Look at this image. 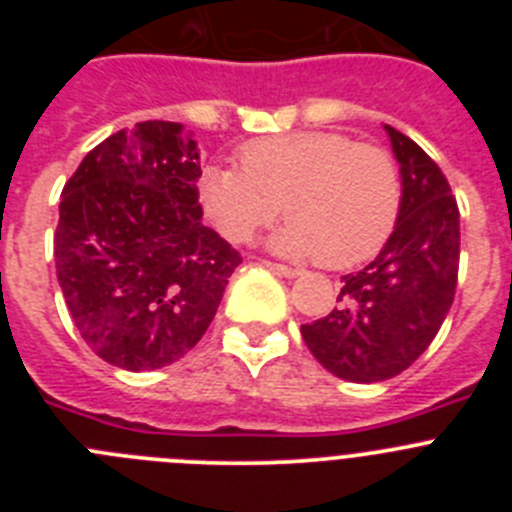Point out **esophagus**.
<instances>
[{
  "instance_id": "1",
  "label": "esophagus",
  "mask_w": 512,
  "mask_h": 512,
  "mask_svg": "<svg viewBox=\"0 0 512 512\" xmlns=\"http://www.w3.org/2000/svg\"><path fill=\"white\" fill-rule=\"evenodd\" d=\"M266 266H269V269L274 271V274H279V277H287V279L300 277V269H292V266L277 264V261H266Z\"/></svg>"
}]
</instances>
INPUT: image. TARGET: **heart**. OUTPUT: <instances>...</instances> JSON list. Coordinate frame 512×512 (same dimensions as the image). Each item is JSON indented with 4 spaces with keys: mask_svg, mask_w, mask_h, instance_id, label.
I'll return each mask as SVG.
<instances>
[{
    "mask_svg": "<svg viewBox=\"0 0 512 512\" xmlns=\"http://www.w3.org/2000/svg\"><path fill=\"white\" fill-rule=\"evenodd\" d=\"M238 156L241 166H205L197 184L202 210L228 241H251L287 207L292 217L271 246L343 269L372 259L395 230L400 169L377 143L300 130L251 140Z\"/></svg>",
    "mask_w": 512,
    "mask_h": 512,
    "instance_id": "b5f03b06",
    "label": "heart"
}]
</instances>
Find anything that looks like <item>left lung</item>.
<instances>
[{
	"instance_id": "8db88e82",
	"label": "left lung",
	"mask_w": 512,
	"mask_h": 512,
	"mask_svg": "<svg viewBox=\"0 0 512 512\" xmlns=\"http://www.w3.org/2000/svg\"><path fill=\"white\" fill-rule=\"evenodd\" d=\"M402 202L377 259L341 279L338 307L300 328L310 354L348 382H384L431 346L456 295L459 205L423 148L387 125Z\"/></svg>"
}]
</instances>
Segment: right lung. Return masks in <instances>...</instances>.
<instances>
[{
	"label": "right lung",
	"instance_id": "add662e5",
	"mask_svg": "<svg viewBox=\"0 0 512 512\" xmlns=\"http://www.w3.org/2000/svg\"><path fill=\"white\" fill-rule=\"evenodd\" d=\"M200 153L179 122L117 130L61 192L53 256L76 330L107 364L151 372L197 346L241 253L202 225Z\"/></svg>",
	"mask_w": 512,
	"mask_h": 512
}]
</instances>
